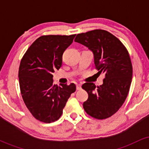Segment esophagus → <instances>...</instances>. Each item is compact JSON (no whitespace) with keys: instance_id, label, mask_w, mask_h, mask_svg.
Returning a JSON list of instances; mask_svg holds the SVG:
<instances>
[{"instance_id":"34e87169","label":"esophagus","mask_w":149,"mask_h":149,"mask_svg":"<svg viewBox=\"0 0 149 149\" xmlns=\"http://www.w3.org/2000/svg\"><path fill=\"white\" fill-rule=\"evenodd\" d=\"M77 90H80L81 89V84H76Z\"/></svg>"}]
</instances>
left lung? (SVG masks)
<instances>
[{"instance_id":"8db88e82","label":"left lung","mask_w":149,"mask_h":149,"mask_svg":"<svg viewBox=\"0 0 149 149\" xmlns=\"http://www.w3.org/2000/svg\"><path fill=\"white\" fill-rule=\"evenodd\" d=\"M75 42L92 51L97 73L105 75L103 84L97 88L92 83L82 85L88 94L83 108L95 118L111 117L122 107L130 88L132 66L129 53L119 39L104 30L78 34Z\"/></svg>"}]
</instances>
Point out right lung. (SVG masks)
I'll list each match as a JSON object with an SVG mask.
<instances>
[{
    "label": "right lung",
    "instance_id": "1",
    "mask_svg": "<svg viewBox=\"0 0 149 149\" xmlns=\"http://www.w3.org/2000/svg\"><path fill=\"white\" fill-rule=\"evenodd\" d=\"M71 36H42L29 47L20 62L19 80L24 102L35 118L49 123L60 118L76 85L53 84L54 70L62 64V55L73 42Z\"/></svg>",
    "mask_w": 149,
    "mask_h": 149
}]
</instances>
